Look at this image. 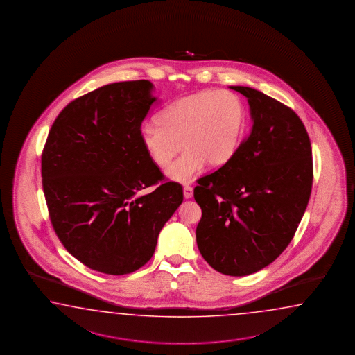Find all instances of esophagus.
Returning a JSON list of instances; mask_svg holds the SVG:
<instances>
[{
  "label": "esophagus",
  "mask_w": 355,
  "mask_h": 355,
  "mask_svg": "<svg viewBox=\"0 0 355 355\" xmlns=\"http://www.w3.org/2000/svg\"><path fill=\"white\" fill-rule=\"evenodd\" d=\"M184 198L185 199H191L193 198V188L191 187H185L184 188Z\"/></svg>",
  "instance_id": "obj_1"
}]
</instances>
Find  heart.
<instances>
[{"label": "heart", "mask_w": 355, "mask_h": 355, "mask_svg": "<svg viewBox=\"0 0 355 355\" xmlns=\"http://www.w3.org/2000/svg\"><path fill=\"white\" fill-rule=\"evenodd\" d=\"M245 107L230 91L196 92L178 99L159 113L156 123L139 130V141L151 160L166 167L173 180L188 184L208 164L219 167L236 155L243 137Z\"/></svg>", "instance_id": "b5f03b06"}]
</instances>
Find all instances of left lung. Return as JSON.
I'll use <instances>...</instances> for the list:
<instances>
[{
  "label": "left lung",
  "instance_id": "left-lung-1",
  "mask_svg": "<svg viewBox=\"0 0 355 355\" xmlns=\"http://www.w3.org/2000/svg\"><path fill=\"white\" fill-rule=\"evenodd\" d=\"M230 88L248 99L253 125L227 164L198 180L196 243L216 271L247 276L295 236L313 188V151L291 108L250 87Z\"/></svg>",
  "mask_w": 355,
  "mask_h": 355
}]
</instances>
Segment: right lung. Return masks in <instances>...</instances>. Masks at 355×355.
<instances>
[{
    "label": "right lung",
    "instance_id": "add662e5",
    "mask_svg": "<svg viewBox=\"0 0 355 355\" xmlns=\"http://www.w3.org/2000/svg\"><path fill=\"white\" fill-rule=\"evenodd\" d=\"M153 89L148 80L119 82L74 99L42 150L53 228L65 250L94 271L119 276L146 264L184 199L180 184L165 181L139 141L156 101ZM153 184L158 188L144 195Z\"/></svg>",
    "mask_w": 355,
    "mask_h": 355
}]
</instances>
